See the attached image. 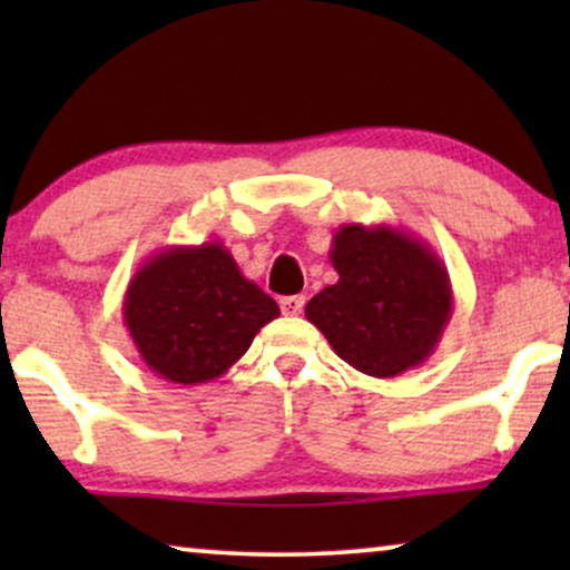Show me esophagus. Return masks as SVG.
Listing matches in <instances>:
<instances>
[{
	"label": "esophagus",
	"instance_id": "1",
	"mask_svg": "<svg viewBox=\"0 0 570 570\" xmlns=\"http://www.w3.org/2000/svg\"><path fill=\"white\" fill-rule=\"evenodd\" d=\"M303 306H306V298H303V295H287V298H279V308H283L285 316H298Z\"/></svg>",
	"mask_w": 570,
	"mask_h": 570
}]
</instances>
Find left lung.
<instances>
[{
	"label": "left lung",
	"mask_w": 570,
	"mask_h": 570,
	"mask_svg": "<svg viewBox=\"0 0 570 570\" xmlns=\"http://www.w3.org/2000/svg\"><path fill=\"white\" fill-rule=\"evenodd\" d=\"M330 259L340 279L308 301L306 318L334 353L373 379L423 365L454 311L441 256L410 230L350 223L334 233Z\"/></svg>",
	"instance_id": "left-lung-1"
}]
</instances>
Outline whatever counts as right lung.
<instances>
[{"mask_svg": "<svg viewBox=\"0 0 570 570\" xmlns=\"http://www.w3.org/2000/svg\"><path fill=\"white\" fill-rule=\"evenodd\" d=\"M121 314L147 368L170 384L197 386L238 363L279 306L240 275L220 240H207L147 256L129 279Z\"/></svg>", "mask_w": 570, "mask_h": 570, "instance_id": "right-lung-1", "label": "right lung"}]
</instances>
